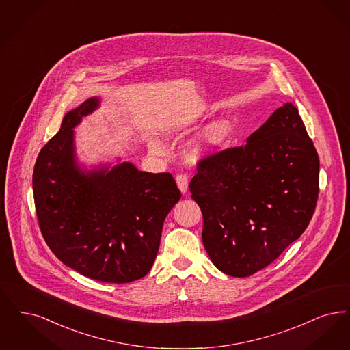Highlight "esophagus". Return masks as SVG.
<instances>
[{"label": "esophagus", "instance_id": "esophagus-1", "mask_svg": "<svg viewBox=\"0 0 350 350\" xmlns=\"http://www.w3.org/2000/svg\"><path fill=\"white\" fill-rule=\"evenodd\" d=\"M176 182H177V186L181 190L182 194H186L187 190H189V178H187V176L186 174H177Z\"/></svg>", "mask_w": 350, "mask_h": 350}]
</instances>
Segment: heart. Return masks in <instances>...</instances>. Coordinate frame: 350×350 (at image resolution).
Wrapping results in <instances>:
<instances>
[{
  "label": "heart",
  "instance_id": "obj_1",
  "mask_svg": "<svg viewBox=\"0 0 350 350\" xmlns=\"http://www.w3.org/2000/svg\"><path fill=\"white\" fill-rule=\"evenodd\" d=\"M233 133V125L228 120H217L213 121L210 125L206 126L203 131L193 140L187 148L185 150V154L190 161H199L204 157H208L215 154L219 148H221ZM150 148L154 152H160L161 148L156 140H150Z\"/></svg>",
  "mask_w": 350,
  "mask_h": 350
}]
</instances>
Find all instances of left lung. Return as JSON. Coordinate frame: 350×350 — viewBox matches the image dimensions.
<instances>
[{"mask_svg":"<svg viewBox=\"0 0 350 350\" xmlns=\"http://www.w3.org/2000/svg\"><path fill=\"white\" fill-rule=\"evenodd\" d=\"M246 142L200 160L190 182L204 249L234 278L263 269L301 237L319 193V157L292 103Z\"/></svg>","mask_w":350,"mask_h":350,"instance_id":"8db88e82","label":"left lung"}]
</instances>
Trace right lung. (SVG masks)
<instances>
[{"instance_id": "right-lung-1", "label": "right lung", "mask_w": 350, "mask_h": 350, "mask_svg": "<svg viewBox=\"0 0 350 350\" xmlns=\"http://www.w3.org/2000/svg\"><path fill=\"white\" fill-rule=\"evenodd\" d=\"M100 103L87 98L65 114L35 163L33 199L42 237L65 266L125 284L150 272L181 191L170 173L142 172L129 161L92 169L78 163L74 127Z\"/></svg>"}]
</instances>
